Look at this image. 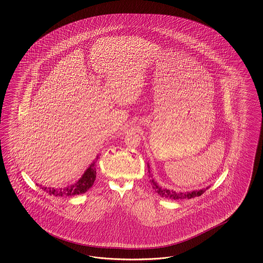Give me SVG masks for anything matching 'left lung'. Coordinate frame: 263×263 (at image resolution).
<instances>
[{"label": "left lung", "instance_id": "left-lung-1", "mask_svg": "<svg viewBox=\"0 0 263 263\" xmlns=\"http://www.w3.org/2000/svg\"><path fill=\"white\" fill-rule=\"evenodd\" d=\"M147 167H148V173H149V181L152 183V188L155 190V192L159 196H161L162 198H165V199H192V198H196V197H199L200 195H202L210 187V186H207L206 188H202V189H199V190L186 192H176L175 190H170L167 188L162 187L161 185L157 183V181L155 180V178L153 177V175L152 174V171H151V167H149L148 163H147Z\"/></svg>", "mask_w": 263, "mask_h": 263}]
</instances>
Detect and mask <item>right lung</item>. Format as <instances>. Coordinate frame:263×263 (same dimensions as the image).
Returning a JSON list of instances; mask_svg holds the SVG:
<instances>
[{
	"mask_svg": "<svg viewBox=\"0 0 263 263\" xmlns=\"http://www.w3.org/2000/svg\"><path fill=\"white\" fill-rule=\"evenodd\" d=\"M97 159H98V155L96 156V159L92 161V163L88 166V168L85 171V173L80 177L79 180L76 183L71 184L70 186L64 187V188H50V187L47 188V187H42L40 185V188L46 191L49 195L55 196V197H70V196H76V195L86 193L95 183L96 178Z\"/></svg>",
	"mask_w": 263,
	"mask_h": 263,
	"instance_id": "add662e5",
	"label": "right lung"
}]
</instances>
